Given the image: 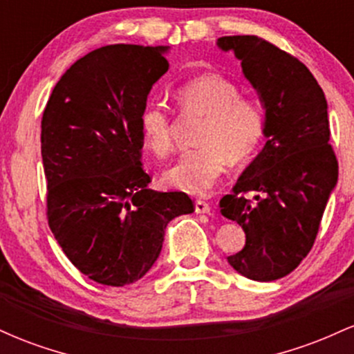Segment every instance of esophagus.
Returning <instances> with one entry per match:
<instances>
[{
	"mask_svg": "<svg viewBox=\"0 0 354 354\" xmlns=\"http://www.w3.org/2000/svg\"><path fill=\"white\" fill-rule=\"evenodd\" d=\"M194 211H196V213H200V214H208L211 211L209 203H206L203 200H196V201H194Z\"/></svg>",
	"mask_w": 354,
	"mask_h": 354,
	"instance_id": "1",
	"label": "esophagus"
}]
</instances>
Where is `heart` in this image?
Masks as SVG:
<instances>
[{
    "instance_id": "b5f03b06",
    "label": "heart",
    "mask_w": 354,
    "mask_h": 354,
    "mask_svg": "<svg viewBox=\"0 0 354 354\" xmlns=\"http://www.w3.org/2000/svg\"><path fill=\"white\" fill-rule=\"evenodd\" d=\"M185 111L205 116L198 141L186 149L165 178L191 194H205L225 173L230 160L241 161L254 151L265 133V111L258 100L241 96L233 81L221 75H201L183 83L174 93ZM146 145L156 154L171 149V120L165 104H146L140 115Z\"/></svg>"
}]
</instances>
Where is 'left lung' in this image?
<instances>
[{"label":"left lung","instance_id":"obj_1","mask_svg":"<svg viewBox=\"0 0 354 354\" xmlns=\"http://www.w3.org/2000/svg\"><path fill=\"white\" fill-rule=\"evenodd\" d=\"M216 44L241 61L265 108V148L219 201L223 216L246 234L245 248L228 263L254 281H274L311 251L338 183L328 103L311 71L274 44L250 35L223 36ZM250 190L256 203L244 196Z\"/></svg>","mask_w":354,"mask_h":354}]
</instances>
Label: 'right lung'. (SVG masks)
<instances>
[{
    "label": "right lung",
    "mask_w": 354,
    "mask_h": 354,
    "mask_svg": "<svg viewBox=\"0 0 354 354\" xmlns=\"http://www.w3.org/2000/svg\"><path fill=\"white\" fill-rule=\"evenodd\" d=\"M168 46L109 44L80 58L53 89L41 120L48 225L89 279L124 286L161 253L173 218L194 211L181 191L149 189L140 115L168 71Z\"/></svg>",
    "instance_id": "obj_1"
}]
</instances>
